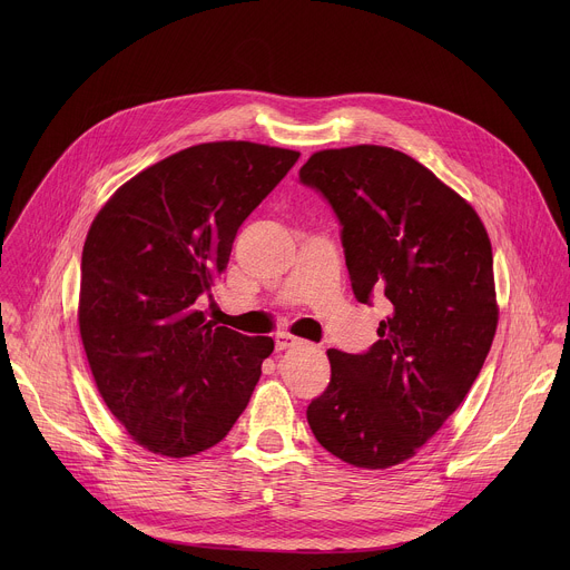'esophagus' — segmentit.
<instances>
[{"mask_svg": "<svg viewBox=\"0 0 570 570\" xmlns=\"http://www.w3.org/2000/svg\"><path fill=\"white\" fill-rule=\"evenodd\" d=\"M302 341L299 338H295V336H291V334H277L275 336V347L277 350H291V347H295V345H299Z\"/></svg>", "mask_w": 570, "mask_h": 570, "instance_id": "1", "label": "esophagus"}]
</instances>
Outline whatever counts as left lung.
I'll use <instances>...</instances> for the list:
<instances>
[{
    "label": "left lung",
    "mask_w": 570,
    "mask_h": 570,
    "mask_svg": "<svg viewBox=\"0 0 570 570\" xmlns=\"http://www.w3.org/2000/svg\"><path fill=\"white\" fill-rule=\"evenodd\" d=\"M299 183L343 227L356 299L372 304L376 293L390 308L367 352H327L332 381L306 420L336 458L387 469L442 429L490 354L499 322L492 243L469 203L394 148L313 153Z\"/></svg>",
    "instance_id": "8db88e82"
}]
</instances>
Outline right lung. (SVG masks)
Here are the masks:
<instances>
[{
  "label": "right lung",
  "mask_w": 570,
  "mask_h": 570,
  "mask_svg": "<svg viewBox=\"0 0 570 570\" xmlns=\"http://www.w3.org/2000/svg\"><path fill=\"white\" fill-rule=\"evenodd\" d=\"M297 157L253 141L198 144L128 180L97 214L78 327L106 405L144 449L200 453L246 411L275 343L216 327L198 304L243 220Z\"/></svg>",
  "instance_id": "obj_1"
}]
</instances>
